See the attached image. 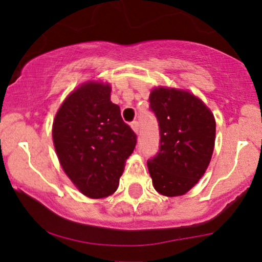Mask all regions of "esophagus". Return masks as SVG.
<instances>
[{"label":"esophagus","instance_id":"1","mask_svg":"<svg viewBox=\"0 0 262 262\" xmlns=\"http://www.w3.org/2000/svg\"><path fill=\"white\" fill-rule=\"evenodd\" d=\"M130 125H132V128H133V130L135 132V133H139V132H140V122L139 121H133L130 123Z\"/></svg>","mask_w":262,"mask_h":262}]
</instances>
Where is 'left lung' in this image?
Here are the masks:
<instances>
[{
	"instance_id": "8db88e82",
	"label": "left lung",
	"mask_w": 262,
	"mask_h": 262,
	"mask_svg": "<svg viewBox=\"0 0 262 262\" xmlns=\"http://www.w3.org/2000/svg\"><path fill=\"white\" fill-rule=\"evenodd\" d=\"M149 109L158 121L159 149L147 160L153 187L166 196L190 190L210 164L215 121L208 107L187 91L153 90Z\"/></svg>"
}]
</instances>
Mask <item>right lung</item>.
Wrapping results in <instances>:
<instances>
[{"label": "right lung", "instance_id": "1", "mask_svg": "<svg viewBox=\"0 0 262 262\" xmlns=\"http://www.w3.org/2000/svg\"><path fill=\"white\" fill-rule=\"evenodd\" d=\"M107 83L87 82L71 93L52 125L55 149L64 172L86 196L115 193L137 134L110 100Z\"/></svg>", "mask_w": 262, "mask_h": 262}]
</instances>
